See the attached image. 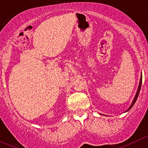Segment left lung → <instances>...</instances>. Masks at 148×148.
<instances>
[{
  "label": "left lung",
  "mask_w": 148,
  "mask_h": 148,
  "mask_svg": "<svg viewBox=\"0 0 148 148\" xmlns=\"http://www.w3.org/2000/svg\"><path fill=\"white\" fill-rule=\"evenodd\" d=\"M142 75H141V77H140V84H139V87H138V89H137V93H136V95H135V96H134V100H133V101H132V104H131V106H130V108H129L128 109H127V111H126V112H127V111H129L130 110V109H131L132 107L133 106H134V103H135L136 102V101H137V97H138V96H139V93H140V88H141V85H142Z\"/></svg>",
  "instance_id": "1"
}]
</instances>
